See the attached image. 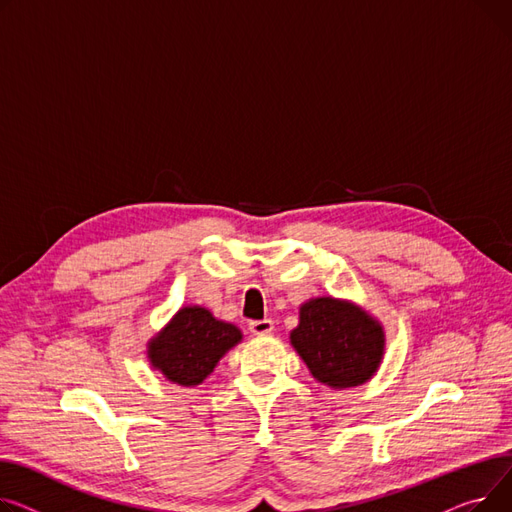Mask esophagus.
I'll use <instances>...</instances> for the list:
<instances>
[{
  "label": "esophagus",
  "instance_id": "34e87169",
  "mask_svg": "<svg viewBox=\"0 0 512 512\" xmlns=\"http://www.w3.org/2000/svg\"><path fill=\"white\" fill-rule=\"evenodd\" d=\"M273 328H275V324H273V320H268V318H264V320H252V322H250V333L256 335V337L270 335V333H273Z\"/></svg>",
  "mask_w": 512,
  "mask_h": 512
}]
</instances>
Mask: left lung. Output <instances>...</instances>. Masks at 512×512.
I'll list each match as a JSON object with an SVG mask.
<instances>
[{"label": "left lung", "instance_id": "1", "mask_svg": "<svg viewBox=\"0 0 512 512\" xmlns=\"http://www.w3.org/2000/svg\"><path fill=\"white\" fill-rule=\"evenodd\" d=\"M289 339L310 374L330 388L368 382L384 355L382 324L335 297H316L299 308V324Z\"/></svg>", "mask_w": 512, "mask_h": 512}]
</instances>
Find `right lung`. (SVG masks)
<instances>
[{
	"instance_id": "right-lung-1",
	"label": "right lung",
	"mask_w": 512,
	"mask_h": 512,
	"mask_svg": "<svg viewBox=\"0 0 512 512\" xmlns=\"http://www.w3.org/2000/svg\"><path fill=\"white\" fill-rule=\"evenodd\" d=\"M239 341L242 333L237 326L217 320L206 308L188 306L150 339L148 359L169 382L196 386Z\"/></svg>"
}]
</instances>
